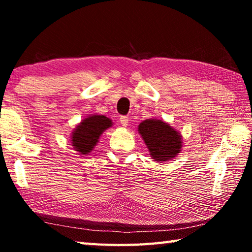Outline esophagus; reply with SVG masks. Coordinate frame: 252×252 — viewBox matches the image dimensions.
I'll use <instances>...</instances> for the list:
<instances>
[{
  "label": "esophagus",
  "instance_id": "esophagus-1",
  "mask_svg": "<svg viewBox=\"0 0 252 252\" xmlns=\"http://www.w3.org/2000/svg\"><path fill=\"white\" fill-rule=\"evenodd\" d=\"M129 121H130L129 117H126V116H121L120 117V122H121V125L123 126H126L127 125H129Z\"/></svg>",
  "mask_w": 252,
  "mask_h": 252
}]
</instances>
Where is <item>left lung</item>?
Listing matches in <instances>:
<instances>
[{"mask_svg":"<svg viewBox=\"0 0 252 252\" xmlns=\"http://www.w3.org/2000/svg\"><path fill=\"white\" fill-rule=\"evenodd\" d=\"M139 132L156 161H168L181 149V136L168 123L146 120L139 126Z\"/></svg>","mask_w":252,"mask_h":252,"instance_id":"obj_1","label":"left lung"}]
</instances>
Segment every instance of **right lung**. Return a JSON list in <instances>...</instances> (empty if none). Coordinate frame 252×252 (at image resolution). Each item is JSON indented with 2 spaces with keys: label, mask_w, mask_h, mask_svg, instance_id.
I'll list each match as a JSON object with an SVG mask.
<instances>
[{
  "label": "right lung",
  "mask_w": 252,
  "mask_h": 252,
  "mask_svg": "<svg viewBox=\"0 0 252 252\" xmlns=\"http://www.w3.org/2000/svg\"><path fill=\"white\" fill-rule=\"evenodd\" d=\"M112 122L104 116H92L80 123L72 134V146L82 155H88L99 140L102 132L111 126Z\"/></svg>",
  "instance_id": "1"
}]
</instances>
